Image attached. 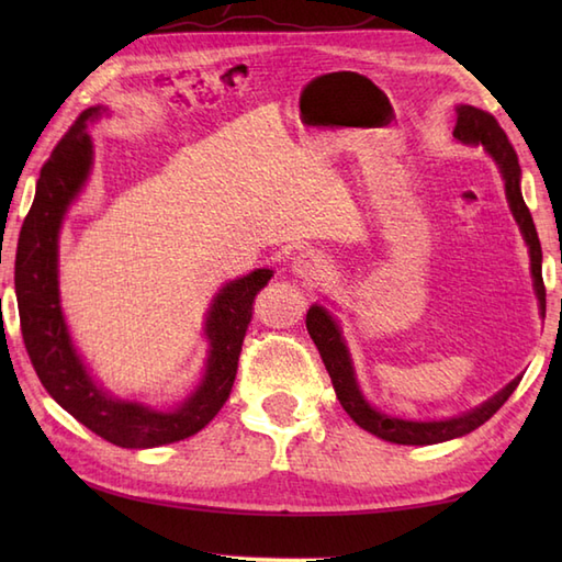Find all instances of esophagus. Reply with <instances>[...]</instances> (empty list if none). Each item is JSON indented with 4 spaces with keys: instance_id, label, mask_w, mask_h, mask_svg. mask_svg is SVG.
Listing matches in <instances>:
<instances>
[{
    "instance_id": "1",
    "label": "esophagus",
    "mask_w": 562,
    "mask_h": 562,
    "mask_svg": "<svg viewBox=\"0 0 562 562\" xmlns=\"http://www.w3.org/2000/svg\"><path fill=\"white\" fill-rule=\"evenodd\" d=\"M330 268L333 266L326 258V254H321V250H316V248H306L292 260L294 274H300V278L306 280L308 284H318L321 280H326L330 274Z\"/></svg>"
}]
</instances>
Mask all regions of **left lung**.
Segmentation results:
<instances>
[{"label":"left lung","instance_id":"1","mask_svg":"<svg viewBox=\"0 0 562 562\" xmlns=\"http://www.w3.org/2000/svg\"><path fill=\"white\" fill-rule=\"evenodd\" d=\"M453 137L465 142V145H483L487 154L497 161L499 171H503L505 178V193L509 200V210L515 214V220L519 224V229L524 234V241L529 246V256H531V274H533V288L536 296H539L541 304V314L546 316V288H543V274H541V241L539 234H536V226L531 220V212L527 207V202L521 198V188H519V159L517 151L512 147V142L507 139L505 130L499 127L495 121V115L485 113L481 109H473V105H459L457 109V125H453ZM306 330L312 340L316 342L321 360H324L333 389H336V396L340 405L345 408L352 420L360 425L367 432H372L381 439L393 441V445H437V441H447L453 437L469 435L475 427H481L485 420L503 408L507 398L515 393L519 386L521 376H517L512 384H507L503 391L493 396L491 401H485L481 408H475L471 413H465L461 417H449V420H437V423H413V420H398V417H389L384 413L374 411L369 405L360 389H357L355 372H352V362L348 348L340 338V330L336 326V321L330 318L324 306H312L306 314Z\"/></svg>","mask_w":562,"mask_h":562}]
</instances>
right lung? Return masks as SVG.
<instances>
[{"instance_id": "add662e5", "label": "right lung", "mask_w": 562, "mask_h": 562, "mask_svg": "<svg viewBox=\"0 0 562 562\" xmlns=\"http://www.w3.org/2000/svg\"><path fill=\"white\" fill-rule=\"evenodd\" d=\"M91 115H99V109L83 111L43 164L33 205L21 226L14 266L21 336L41 384L71 417L111 445L151 449L193 437L229 398L238 355L254 318V300L272 270H254L217 294L205 324L210 338L205 376L176 411H154L105 396L71 348L57 294V234L69 202L91 169L87 135Z\"/></svg>"}]
</instances>
